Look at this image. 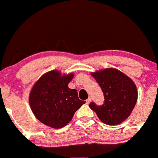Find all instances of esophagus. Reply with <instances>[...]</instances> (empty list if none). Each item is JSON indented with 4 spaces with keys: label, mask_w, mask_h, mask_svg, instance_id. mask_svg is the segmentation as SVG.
Returning a JSON list of instances; mask_svg holds the SVG:
<instances>
[{
    "label": "esophagus",
    "mask_w": 158,
    "mask_h": 158,
    "mask_svg": "<svg viewBox=\"0 0 158 158\" xmlns=\"http://www.w3.org/2000/svg\"><path fill=\"white\" fill-rule=\"evenodd\" d=\"M91 102V99H90V98H88V99H86V104H90V102Z\"/></svg>",
    "instance_id": "obj_1"
}]
</instances>
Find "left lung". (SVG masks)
<instances>
[{
    "instance_id": "left-lung-1",
    "label": "left lung",
    "mask_w": 158,
    "mask_h": 158,
    "mask_svg": "<svg viewBox=\"0 0 158 158\" xmlns=\"http://www.w3.org/2000/svg\"><path fill=\"white\" fill-rule=\"evenodd\" d=\"M101 87L104 104L98 106L90 102L89 107L105 124L115 126L126 120L137 100V87L133 80L115 68H106L91 73Z\"/></svg>"
}]
</instances>
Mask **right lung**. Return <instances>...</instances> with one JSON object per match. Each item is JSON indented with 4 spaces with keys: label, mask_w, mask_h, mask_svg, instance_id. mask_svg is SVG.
Returning a JSON list of instances; mask_svg holds the SVG:
<instances>
[{
    "label": "right lung",
    "mask_w": 158,
    "mask_h": 158,
    "mask_svg": "<svg viewBox=\"0 0 158 158\" xmlns=\"http://www.w3.org/2000/svg\"><path fill=\"white\" fill-rule=\"evenodd\" d=\"M73 73L61 74L50 70L41 76L30 91L29 102L35 117L50 128H61L68 125L74 114L85 104L77 90L68 88Z\"/></svg>",
    "instance_id": "add662e5"
}]
</instances>
